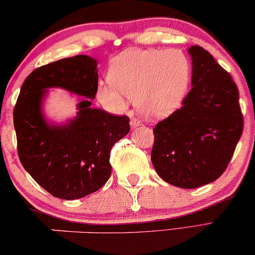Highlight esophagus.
<instances>
[{"label": "esophagus", "mask_w": 255, "mask_h": 255, "mask_svg": "<svg viewBox=\"0 0 255 255\" xmlns=\"http://www.w3.org/2000/svg\"><path fill=\"white\" fill-rule=\"evenodd\" d=\"M140 125V123H139V120H137V119H135V118H132V119L130 120V127H131V129H135L136 127H138Z\"/></svg>", "instance_id": "esophagus-1"}]
</instances>
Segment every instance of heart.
Returning a JSON list of instances; mask_svg holds the SVG:
<instances>
[{"label": "heart", "mask_w": 255, "mask_h": 255, "mask_svg": "<svg viewBox=\"0 0 255 255\" xmlns=\"http://www.w3.org/2000/svg\"><path fill=\"white\" fill-rule=\"evenodd\" d=\"M110 85L101 83V102L121 109L126 97L136 101L149 119L168 117L187 96L191 82L189 58L177 49H127L111 60Z\"/></svg>", "instance_id": "heart-1"}]
</instances>
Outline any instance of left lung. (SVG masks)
<instances>
[{
    "label": "left lung",
    "mask_w": 255,
    "mask_h": 255,
    "mask_svg": "<svg viewBox=\"0 0 255 255\" xmlns=\"http://www.w3.org/2000/svg\"><path fill=\"white\" fill-rule=\"evenodd\" d=\"M192 88L182 106L153 129L151 161L167 183L195 189L225 172L243 132L236 83L210 52L188 49Z\"/></svg>",
    "instance_id": "obj_1"
}]
</instances>
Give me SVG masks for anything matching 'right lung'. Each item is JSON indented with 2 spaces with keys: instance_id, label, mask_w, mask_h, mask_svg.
I'll use <instances>...</instances> for the list:
<instances>
[{
  "instance_id": "right-lung-1",
  "label": "right lung",
  "mask_w": 255,
  "mask_h": 255,
  "mask_svg": "<svg viewBox=\"0 0 255 255\" xmlns=\"http://www.w3.org/2000/svg\"><path fill=\"white\" fill-rule=\"evenodd\" d=\"M97 87V60L87 55L36 68L21 86L13 111L19 159L36 183L57 198L79 199L103 187L111 175L112 147L130 129L128 117L91 108ZM51 88L84 97L77 115L65 123L44 115Z\"/></svg>"
}]
</instances>
